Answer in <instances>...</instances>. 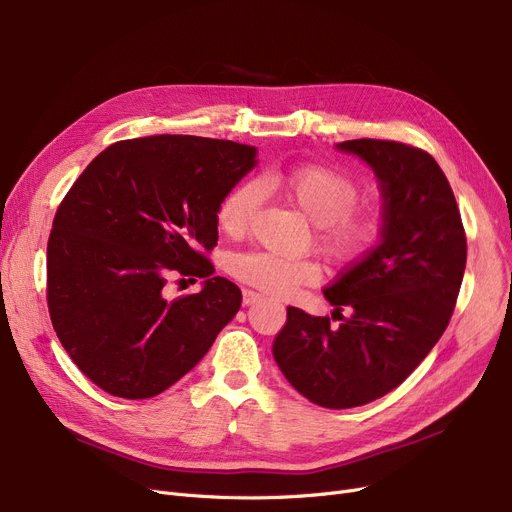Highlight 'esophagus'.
<instances>
[{"label": "esophagus", "mask_w": 512, "mask_h": 512, "mask_svg": "<svg viewBox=\"0 0 512 512\" xmlns=\"http://www.w3.org/2000/svg\"><path fill=\"white\" fill-rule=\"evenodd\" d=\"M263 297L259 295V293H255V291H249V288H244L242 291V303L244 305H253V303H257V301H261Z\"/></svg>", "instance_id": "esophagus-1"}]
</instances>
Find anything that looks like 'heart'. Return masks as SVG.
Here are the masks:
<instances>
[{
  "label": "heart",
  "instance_id": "heart-1",
  "mask_svg": "<svg viewBox=\"0 0 512 512\" xmlns=\"http://www.w3.org/2000/svg\"><path fill=\"white\" fill-rule=\"evenodd\" d=\"M257 184L314 221L316 247L339 268L360 263L383 236V215L370 207H355L362 188L339 169L316 163L272 169L261 173ZM259 188L242 182L221 198L217 226L226 236L242 238L253 230L261 203ZM230 274L265 295L291 297L299 286L320 280V265L314 259L251 251L232 257Z\"/></svg>",
  "mask_w": 512,
  "mask_h": 512
}]
</instances>
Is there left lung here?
Here are the masks:
<instances>
[{"instance_id": "8db88e82", "label": "left lung", "mask_w": 512, "mask_h": 512, "mask_svg": "<svg viewBox=\"0 0 512 512\" xmlns=\"http://www.w3.org/2000/svg\"><path fill=\"white\" fill-rule=\"evenodd\" d=\"M339 150L358 154L381 180L383 240L324 291L339 326L288 307L274 341L286 381L330 410L364 406L408 379L448 328L466 265L456 198L429 152L370 138Z\"/></svg>"}]
</instances>
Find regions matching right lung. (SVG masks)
<instances>
[{
  "mask_svg": "<svg viewBox=\"0 0 512 512\" xmlns=\"http://www.w3.org/2000/svg\"><path fill=\"white\" fill-rule=\"evenodd\" d=\"M255 148L198 136L110 144L62 198L48 240V309L71 360L125 399L163 393L190 372L240 309L211 276L217 207L255 167ZM201 294L164 297L169 279Z\"/></svg>",
  "mask_w": 512,
  "mask_h": 512,
  "instance_id": "right-lung-1",
  "label": "right lung"
}]
</instances>
